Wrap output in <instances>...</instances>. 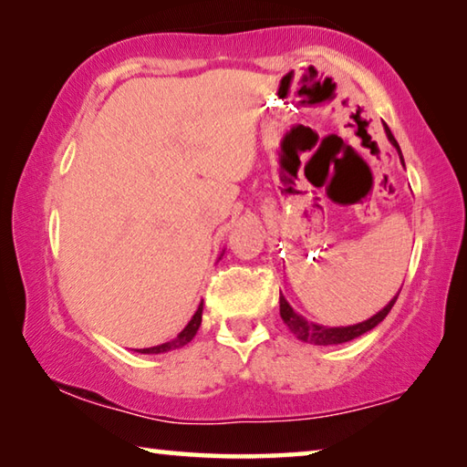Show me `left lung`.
Wrapping results in <instances>:
<instances>
[{
    "label": "left lung",
    "mask_w": 467,
    "mask_h": 467,
    "mask_svg": "<svg viewBox=\"0 0 467 467\" xmlns=\"http://www.w3.org/2000/svg\"><path fill=\"white\" fill-rule=\"evenodd\" d=\"M385 133H387V140L391 141V146L398 150L401 164H404V156H401L400 144H398V141H395L393 133L389 131V128H387V125H385ZM398 296H400V292L389 300V303L383 306L381 311L375 313L373 317H368L367 321L354 323V326H346V327H327V326H319V323H313L309 319H305L303 315H298L295 309H292L288 300L284 298L282 295H280V315H282L284 323H286L292 334H295L298 339H303V342H309V344H315V346H334V344L350 342V339L358 337L362 334H367V331L377 327L379 323H381L387 317V313L391 311V306L395 305V300H398Z\"/></svg>",
    "instance_id": "obj_1"
}]
</instances>
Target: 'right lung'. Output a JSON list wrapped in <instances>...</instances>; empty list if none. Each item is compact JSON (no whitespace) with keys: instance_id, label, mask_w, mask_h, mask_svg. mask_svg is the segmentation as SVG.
I'll list each match as a JSON object with an SVG mask.
<instances>
[{"instance_id":"add662e5","label":"right lung","mask_w":467,"mask_h":467,"mask_svg":"<svg viewBox=\"0 0 467 467\" xmlns=\"http://www.w3.org/2000/svg\"><path fill=\"white\" fill-rule=\"evenodd\" d=\"M202 311H203V303H200L197 306V311L193 313L192 321L187 323V326L179 331L177 337H172L171 342H164V344H158L152 348H140V354H162V352H169V350H177V348H183L185 344H189L193 339V336L197 334V329L202 326Z\"/></svg>"}]
</instances>
